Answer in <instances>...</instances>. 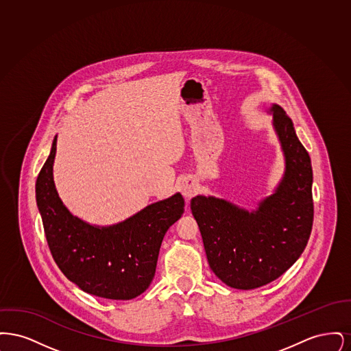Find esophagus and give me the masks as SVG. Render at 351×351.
I'll return each mask as SVG.
<instances>
[{"instance_id":"34e87169","label":"esophagus","mask_w":351,"mask_h":351,"mask_svg":"<svg viewBox=\"0 0 351 351\" xmlns=\"http://www.w3.org/2000/svg\"><path fill=\"white\" fill-rule=\"evenodd\" d=\"M197 189H199L197 184L195 183L193 180H191V179H185L180 183V191H182V193H183V196L186 200H189L192 196H195Z\"/></svg>"}]
</instances>
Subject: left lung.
Masks as SVG:
<instances>
[{
    "instance_id": "1",
    "label": "left lung",
    "mask_w": 351,
    "mask_h": 351,
    "mask_svg": "<svg viewBox=\"0 0 351 351\" xmlns=\"http://www.w3.org/2000/svg\"><path fill=\"white\" fill-rule=\"evenodd\" d=\"M272 126L284 155V173L274 193L246 210L215 196L191 200L206 258L222 283L254 289L274 282L302 254L313 223V172L292 119L272 104Z\"/></svg>"
}]
</instances>
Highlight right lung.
I'll list each match as a JSON object with an SVG mask.
<instances>
[{
  "instance_id": "obj_1",
  "label": "right lung",
  "mask_w": 351,
  "mask_h": 351,
  "mask_svg": "<svg viewBox=\"0 0 351 351\" xmlns=\"http://www.w3.org/2000/svg\"><path fill=\"white\" fill-rule=\"evenodd\" d=\"M55 135L36 184V205L53 261L82 291L110 300H130L150 285L165 234L184 213L180 193L158 201L122 222L96 226L73 216L53 183Z\"/></svg>"
}]
</instances>
